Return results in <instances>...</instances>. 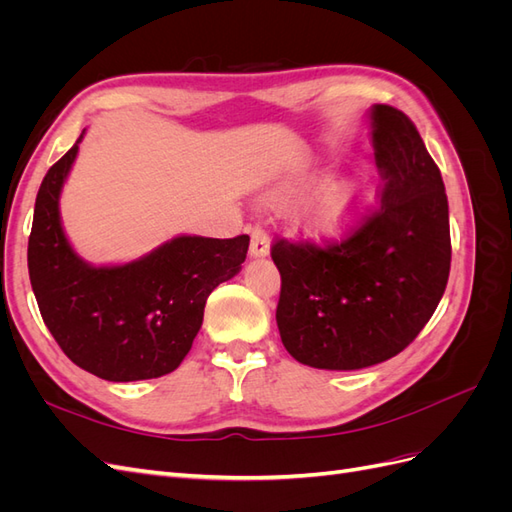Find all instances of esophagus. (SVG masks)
<instances>
[{
  "mask_svg": "<svg viewBox=\"0 0 512 512\" xmlns=\"http://www.w3.org/2000/svg\"><path fill=\"white\" fill-rule=\"evenodd\" d=\"M269 247H271V239H269V232L262 228V226H256L252 230V243H250V256L254 258H262L269 254Z\"/></svg>",
  "mask_w": 512,
  "mask_h": 512,
  "instance_id": "1",
  "label": "esophagus"
}]
</instances>
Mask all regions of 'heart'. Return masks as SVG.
Returning a JSON list of instances; mask_svg holds the SVG:
<instances>
[{"label": "heart", "instance_id": "heart-1", "mask_svg": "<svg viewBox=\"0 0 512 512\" xmlns=\"http://www.w3.org/2000/svg\"><path fill=\"white\" fill-rule=\"evenodd\" d=\"M294 190H284L271 198L275 207L286 205ZM367 205V183L359 175H348L333 179L324 185L305 213V226L314 237H339L348 232Z\"/></svg>", "mask_w": 512, "mask_h": 512}]
</instances>
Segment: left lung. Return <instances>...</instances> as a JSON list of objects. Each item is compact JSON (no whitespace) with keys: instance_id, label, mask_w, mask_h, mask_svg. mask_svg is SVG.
Instances as JSON below:
<instances>
[{"instance_id":"8db88e82","label":"left lung","mask_w":512,"mask_h":512,"mask_svg":"<svg viewBox=\"0 0 512 512\" xmlns=\"http://www.w3.org/2000/svg\"><path fill=\"white\" fill-rule=\"evenodd\" d=\"M380 205L342 241L277 239V329L286 350L316 369H363L414 342L451 271L448 200L438 164L406 113L371 111Z\"/></svg>"}]
</instances>
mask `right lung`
I'll list each match as a JSON object with an SVG mask.
<instances>
[{
  "instance_id": "right-lung-1",
  "label": "right lung",
  "mask_w": 512,
  "mask_h": 512,
  "mask_svg": "<svg viewBox=\"0 0 512 512\" xmlns=\"http://www.w3.org/2000/svg\"><path fill=\"white\" fill-rule=\"evenodd\" d=\"M81 138L49 168L36 196L27 267L40 314L59 348L89 374L160 378L190 352L207 297L239 273L250 237H177L128 265H87L59 222L61 185Z\"/></svg>"
}]
</instances>
